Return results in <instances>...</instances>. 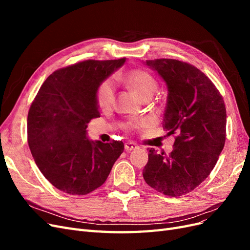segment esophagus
I'll use <instances>...</instances> for the list:
<instances>
[{"mask_svg":"<svg viewBox=\"0 0 250 250\" xmlns=\"http://www.w3.org/2000/svg\"><path fill=\"white\" fill-rule=\"evenodd\" d=\"M138 148V145L137 144H134L132 142H128V143H125V150L126 151H131V150H134Z\"/></svg>","mask_w":250,"mask_h":250,"instance_id":"obj_1","label":"esophagus"}]
</instances>
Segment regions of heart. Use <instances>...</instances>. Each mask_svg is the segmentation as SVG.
<instances>
[{
    "label": "heart",
    "instance_id": "obj_1",
    "mask_svg": "<svg viewBox=\"0 0 250 250\" xmlns=\"http://www.w3.org/2000/svg\"><path fill=\"white\" fill-rule=\"evenodd\" d=\"M125 84L137 94L142 100L146 101L152 98L157 92L158 83L149 72L144 70H134L128 73L125 78ZM115 84L110 79L103 81L97 89V103L102 109L111 107L115 102ZM133 124L128 123L126 128H131Z\"/></svg>",
    "mask_w": 250,
    "mask_h": 250
}]
</instances>
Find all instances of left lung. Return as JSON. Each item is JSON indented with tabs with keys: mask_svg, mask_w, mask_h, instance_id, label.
Here are the masks:
<instances>
[{
	"mask_svg": "<svg viewBox=\"0 0 250 250\" xmlns=\"http://www.w3.org/2000/svg\"><path fill=\"white\" fill-rule=\"evenodd\" d=\"M145 64L167 84L163 127L176 137L168 156L149 150L143 176L157 192L177 197L192 192L214 169L225 144V105L214 83L194 65L168 58Z\"/></svg>",
	"mask_w": 250,
	"mask_h": 250,
	"instance_id": "obj_1",
	"label": "left lung"
}]
</instances>
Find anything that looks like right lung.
Wrapping results in <instances>:
<instances>
[{"label": "right lung", "instance_id": "add662e5", "mask_svg": "<svg viewBox=\"0 0 250 250\" xmlns=\"http://www.w3.org/2000/svg\"><path fill=\"white\" fill-rule=\"evenodd\" d=\"M85 60L52 73L28 112V144L37 167L58 190L86 195L101 187L124 151L122 141H89L87 124L100 116L97 89L122 66Z\"/></svg>", "mask_w": 250, "mask_h": 250}]
</instances>
